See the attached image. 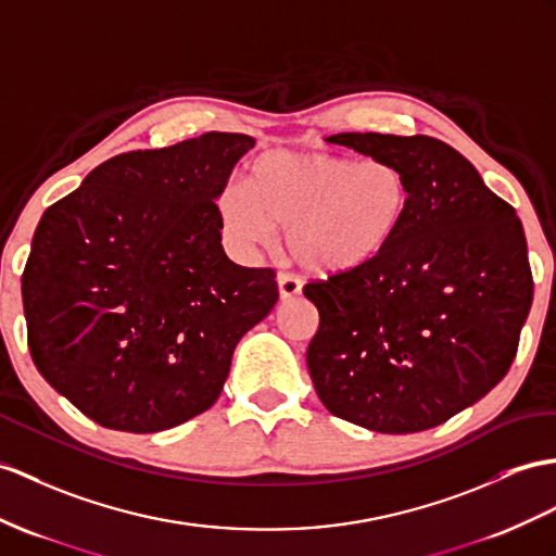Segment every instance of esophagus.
Wrapping results in <instances>:
<instances>
[{
  "label": "esophagus",
  "mask_w": 556,
  "mask_h": 556,
  "mask_svg": "<svg viewBox=\"0 0 556 556\" xmlns=\"http://www.w3.org/2000/svg\"><path fill=\"white\" fill-rule=\"evenodd\" d=\"M278 292L280 300H294V296L302 292L300 278H294L292 274H278Z\"/></svg>",
  "instance_id": "esophagus-1"
}]
</instances>
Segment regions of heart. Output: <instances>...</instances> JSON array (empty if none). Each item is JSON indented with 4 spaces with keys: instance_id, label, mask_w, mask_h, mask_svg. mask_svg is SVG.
Instances as JSON below:
<instances>
[{
    "instance_id": "1",
    "label": "heart",
    "mask_w": 556,
    "mask_h": 556,
    "mask_svg": "<svg viewBox=\"0 0 556 556\" xmlns=\"http://www.w3.org/2000/svg\"><path fill=\"white\" fill-rule=\"evenodd\" d=\"M410 205V184L394 160L270 151L248 184L216 198L226 240L240 252L266 248L286 228L288 250L316 274H351L389 250Z\"/></svg>"
}]
</instances>
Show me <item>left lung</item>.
Returning a JSON list of instances; mask_svg holds the SVG:
<instances>
[{
    "label": "left lung",
    "mask_w": 556,
    "mask_h": 556,
    "mask_svg": "<svg viewBox=\"0 0 556 556\" xmlns=\"http://www.w3.org/2000/svg\"><path fill=\"white\" fill-rule=\"evenodd\" d=\"M328 141L394 160L410 205L380 260L304 288L320 314L311 380L334 417L415 434L483 399L517 356L533 302L523 226L439 139L346 131Z\"/></svg>",
    "instance_id": "1"
}]
</instances>
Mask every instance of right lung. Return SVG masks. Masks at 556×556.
Segmentation results:
<instances>
[{
    "instance_id": "add662e5",
    "label": "right lung",
    "mask_w": 556,
    "mask_h": 556,
    "mask_svg": "<svg viewBox=\"0 0 556 556\" xmlns=\"http://www.w3.org/2000/svg\"><path fill=\"white\" fill-rule=\"evenodd\" d=\"M248 134L122 153L42 214L21 278L39 375L105 429L153 434L212 408L276 274L222 248L216 198Z\"/></svg>"
}]
</instances>
